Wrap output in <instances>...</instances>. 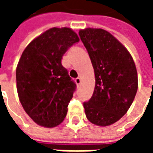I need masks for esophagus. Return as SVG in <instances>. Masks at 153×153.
Returning <instances> with one entry per match:
<instances>
[{
    "label": "esophagus",
    "instance_id": "34e87169",
    "mask_svg": "<svg viewBox=\"0 0 153 153\" xmlns=\"http://www.w3.org/2000/svg\"><path fill=\"white\" fill-rule=\"evenodd\" d=\"M75 82H76L77 85L79 86V84L81 83V79H80V78H77L76 79H75Z\"/></svg>",
    "mask_w": 153,
    "mask_h": 153
}]
</instances>
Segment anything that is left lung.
Wrapping results in <instances>:
<instances>
[{"label": "left lung", "mask_w": 153, "mask_h": 153, "mask_svg": "<svg viewBox=\"0 0 153 153\" xmlns=\"http://www.w3.org/2000/svg\"><path fill=\"white\" fill-rule=\"evenodd\" d=\"M95 74L92 97L83 102L87 118L106 126L119 120L131 106L138 90L137 70L127 49L102 28L79 32Z\"/></svg>", "instance_id": "obj_1"}]
</instances>
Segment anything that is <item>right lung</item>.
Returning <instances> with one entry per match:
<instances>
[{
	"mask_svg": "<svg viewBox=\"0 0 153 153\" xmlns=\"http://www.w3.org/2000/svg\"><path fill=\"white\" fill-rule=\"evenodd\" d=\"M79 38L69 28H52L25 48L16 69L19 101L32 120L52 128L60 125L76 84L62 65L67 50Z\"/></svg>",
	"mask_w": 153,
	"mask_h": 153,
	"instance_id": "add662e5",
	"label": "right lung"
}]
</instances>
